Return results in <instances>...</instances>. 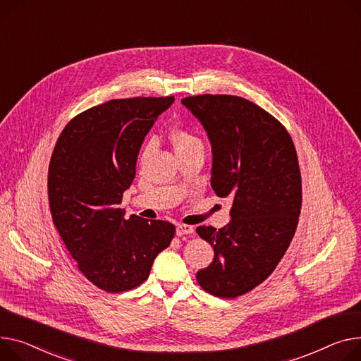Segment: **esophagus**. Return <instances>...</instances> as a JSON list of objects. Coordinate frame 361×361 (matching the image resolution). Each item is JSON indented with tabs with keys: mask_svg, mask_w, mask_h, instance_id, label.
Instances as JSON below:
<instances>
[{
	"mask_svg": "<svg viewBox=\"0 0 361 361\" xmlns=\"http://www.w3.org/2000/svg\"><path fill=\"white\" fill-rule=\"evenodd\" d=\"M195 232V228L190 226V225H183V224H178L177 225V235L178 236H183V235H190Z\"/></svg>",
	"mask_w": 361,
	"mask_h": 361,
	"instance_id": "obj_1",
	"label": "esophagus"
}]
</instances>
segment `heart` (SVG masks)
<instances>
[{"instance_id":"obj_1","label":"heart","mask_w":361,"mask_h":361,"mask_svg":"<svg viewBox=\"0 0 361 361\" xmlns=\"http://www.w3.org/2000/svg\"><path fill=\"white\" fill-rule=\"evenodd\" d=\"M171 140H173V145L176 148V152L187 151V149H191L195 147H202L200 139L184 129H176L171 133Z\"/></svg>"}]
</instances>
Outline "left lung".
<instances>
[{"mask_svg": "<svg viewBox=\"0 0 361 361\" xmlns=\"http://www.w3.org/2000/svg\"><path fill=\"white\" fill-rule=\"evenodd\" d=\"M181 103L209 136L212 188L232 199L225 228L196 229L214 251L196 277L207 293L232 299L266 280L292 243L302 207L296 149L279 120L247 99L203 94Z\"/></svg>", "mask_w": 361, "mask_h": 361, "instance_id": "8db88e82", "label": "left lung"}]
</instances>
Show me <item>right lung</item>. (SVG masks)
Masks as SVG:
<instances>
[{
	"label": "right lung",
	"mask_w": 361,
	"mask_h": 361,
	"mask_svg": "<svg viewBox=\"0 0 361 361\" xmlns=\"http://www.w3.org/2000/svg\"><path fill=\"white\" fill-rule=\"evenodd\" d=\"M174 97L110 100L75 116L62 130L49 164L54 224L80 271L102 290L135 289L176 226L120 209L136 174L142 142Z\"/></svg>",
	"instance_id": "add662e5"
}]
</instances>
